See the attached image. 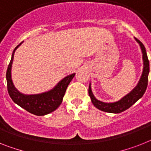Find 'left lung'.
<instances>
[{
    "label": "left lung",
    "mask_w": 151,
    "mask_h": 151,
    "mask_svg": "<svg viewBox=\"0 0 151 151\" xmlns=\"http://www.w3.org/2000/svg\"><path fill=\"white\" fill-rule=\"evenodd\" d=\"M136 40L139 43L140 47H141L143 53V59H144V70H143L142 76L140 78V81L137 85V87L130 93L123 97L121 100L114 102V103H104V102H101V101L96 99L93 95L92 91H91V85H90L88 93H89V96L91 98V101H92L93 104L94 105V107H96L101 111H104V112L114 113V114L121 113L123 111H126L127 109H128L134 104L136 103L138 100L142 97V96L145 93L147 87L148 74H149V71H150L149 60H148L146 49H145L144 45L138 39L136 38Z\"/></svg>",
    "instance_id": "8db88e82"
}]
</instances>
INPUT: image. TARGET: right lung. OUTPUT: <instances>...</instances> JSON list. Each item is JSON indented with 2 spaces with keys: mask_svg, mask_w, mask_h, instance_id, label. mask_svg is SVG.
Listing matches in <instances>:
<instances>
[{
  "mask_svg": "<svg viewBox=\"0 0 151 151\" xmlns=\"http://www.w3.org/2000/svg\"><path fill=\"white\" fill-rule=\"evenodd\" d=\"M21 44L14 48L6 73L7 91L9 95L14 103L33 114L43 116L50 114L55 111L62 103V100L66 92V89L70 82L71 81V80L74 77L75 73H72L70 75L64 78L58 83V85L54 89L48 92L35 95L22 94L15 89L11 77V64L13 62L14 52L16 49L21 45Z\"/></svg>",
  "mask_w": 151,
  "mask_h": 151,
  "instance_id": "add662e5",
  "label": "right lung"
}]
</instances>
